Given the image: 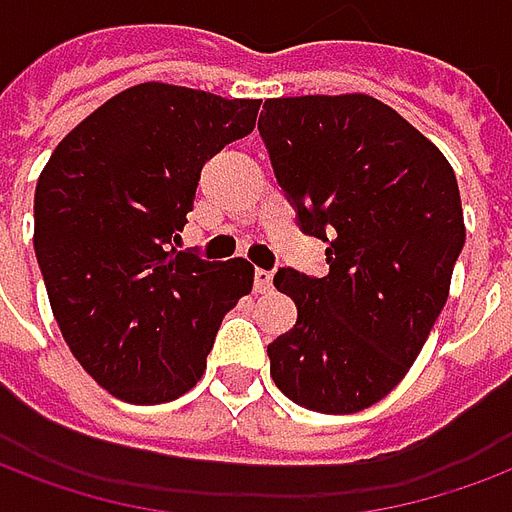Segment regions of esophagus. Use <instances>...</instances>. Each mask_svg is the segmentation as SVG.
<instances>
[{
  "label": "esophagus",
  "mask_w": 512,
  "mask_h": 512,
  "mask_svg": "<svg viewBox=\"0 0 512 512\" xmlns=\"http://www.w3.org/2000/svg\"><path fill=\"white\" fill-rule=\"evenodd\" d=\"M274 290V274L271 271H263V268H257L255 271V293L266 295Z\"/></svg>",
  "instance_id": "obj_1"
}]
</instances>
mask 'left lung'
Segmentation results:
<instances>
[{
	"instance_id": "8db88e82",
	"label": "left lung",
	"mask_w": 512,
	"mask_h": 512,
	"mask_svg": "<svg viewBox=\"0 0 512 512\" xmlns=\"http://www.w3.org/2000/svg\"><path fill=\"white\" fill-rule=\"evenodd\" d=\"M257 130L331 266L323 279L276 271L298 320L268 344L271 377L306 410L361 412L404 380L448 301L467 238L456 173L369 94L266 100Z\"/></svg>"
}]
</instances>
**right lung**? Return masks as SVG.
<instances>
[{
    "label": "right lung",
    "mask_w": 512,
    "mask_h": 512,
    "mask_svg": "<svg viewBox=\"0 0 512 512\" xmlns=\"http://www.w3.org/2000/svg\"><path fill=\"white\" fill-rule=\"evenodd\" d=\"M260 100L138 83L89 113L34 189V255L64 342L130 404L184 396L255 268L179 252L200 170L255 130Z\"/></svg>",
    "instance_id": "1"
}]
</instances>
